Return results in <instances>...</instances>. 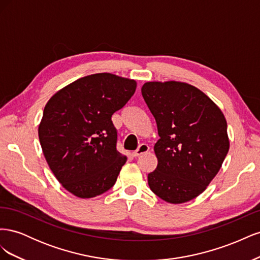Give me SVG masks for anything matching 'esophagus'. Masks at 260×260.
I'll list each match as a JSON object with an SVG mask.
<instances>
[{"instance_id":"34e87169","label":"esophagus","mask_w":260,"mask_h":260,"mask_svg":"<svg viewBox=\"0 0 260 260\" xmlns=\"http://www.w3.org/2000/svg\"><path fill=\"white\" fill-rule=\"evenodd\" d=\"M149 149V147L147 146V144H141L135 152L132 153V155H133V157H138V156H140V155H142V154H144V153H146L147 151Z\"/></svg>"}]
</instances>
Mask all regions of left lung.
<instances>
[{
  "mask_svg": "<svg viewBox=\"0 0 260 260\" xmlns=\"http://www.w3.org/2000/svg\"><path fill=\"white\" fill-rule=\"evenodd\" d=\"M141 92L159 136L154 146L158 164L148 185L168 203L191 201L215 178L229 151L225 118L187 83L146 82Z\"/></svg>",
  "mask_w": 260,
  "mask_h": 260,
  "instance_id": "1",
  "label": "left lung"
}]
</instances>
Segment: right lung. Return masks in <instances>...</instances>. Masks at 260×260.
<instances>
[{
    "mask_svg": "<svg viewBox=\"0 0 260 260\" xmlns=\"http://www.w3.org/2000/svg\"><path fill=\"white\" fill-rule=\"evenodd\" d=\"M135 80L86 76L59 90L44 107L39 139L54 176L80 199L113 187L127 157L117 151L112 116L135 94Z\"/></svg>",
    "mask_w": 260,
    "mask_h": 260,
    "instance_id": "1",
    "label": "right lung"
}]
</instances>
